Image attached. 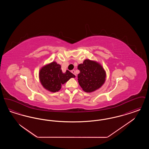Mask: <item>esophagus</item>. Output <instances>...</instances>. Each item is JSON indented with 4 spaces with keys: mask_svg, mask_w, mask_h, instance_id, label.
Instances as JSON below:
<instances>
[{
    "mask_svg": "<svg viewBox=\"0 0 149 149\" xmlns=\"http://www.w3.org/2000/svg\"><path fill=\"white\" fill-rule=\"evenodd\" d=\"M71 72L73 74H74L75 76H77V75L75 74V70H72L71 71Z\"/></svg>",
    "mask_w": 149,
    "mask_h": 149,
    "instance_id": "1",
    "label": "esophagus"
}]
</instances>
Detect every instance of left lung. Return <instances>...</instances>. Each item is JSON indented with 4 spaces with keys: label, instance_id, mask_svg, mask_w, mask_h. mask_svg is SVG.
Here are the masks:
<instances>
[{
    "label": "left lung",
    "instance_id": "1",
    "mask_svg": "<svg viewBox=\"0 0 149 149\" xmlns=\"http://www.w3.org/2000/svg\"><path fill=\"white\" fill-rule=\"evenodd\" d=\"M80 70L78 80L82 89L91 93L99 89L106 81V72L102 66L95 61L86 59L78 65Z\"/></svg>",
    "mask_w": 149,
    "mask_h": 149
}]
</instances>
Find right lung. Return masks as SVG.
I'll return each mask as SVG.
<instances>
[{
    "mask_svg": "<svg viewBox=\"0 0 149 149\" xmlns=\"http://www.w3.org/2000/svg\"><path fill=\"white\" fill-rule=\"evenodd\" d=\"M75 76L69 70L63 72L61 65L53 61L43 66L39 72V79L43 87L51 92L60 90L63 84Z\"/></svg>",
    "mask_w": 149,
    "mask_h": 149,
    "instance_id": "1",
    "label": "right lung"
}]
</instances>
